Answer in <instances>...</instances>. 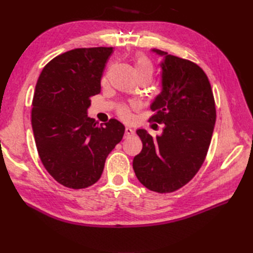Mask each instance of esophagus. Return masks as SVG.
<instances>
[{
  "mask_svg": "<svg viewBox=\"0 0 253 253\" xmlns=\"http://www.w3.org/2000/svg\"><path fill=\"white\" fill-rule=\"evenodd\" d=\"M133 133H135V131H133L130 127L125 128V137H130L133 135Z\"/></svg>",
  "mask_w": 253,
  "mask_h": 253,
  "instance_id": "esophagus-1",
  "label": "esophagus"
}]
</instances>
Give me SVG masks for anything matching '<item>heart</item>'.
Segmentation results:
<instances>
[{
	"mask_svg": "<svg viewBox=\"0 0 253 253\" xmlns=\"http://www.w3.org/2000/svg\"><path fill=\"white\" fill-rule=\"evenodd\" d=\"M135 71L137 75H140V74L152 75L153 73V67H152L151 62H150L149 58L144 54H142V53H139V54H137L135 57ZM116 112H117V115L124 121H128L131 117L130 106L127 104H122L118 106Z\"/></svg>",
	"mask_w": 253,
	"mask_h": 253,
	"instance_id": "1",
	"label": "heart"
}]
</instances>
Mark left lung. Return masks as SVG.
Wrapping results in <instances>:
<instances>
[{
  "instance_id": "8db88e82",
  "label": "left lung",
  "mask_w": 253,
  "mask_h": 253,
  "mask_svg": "<svg viewBox=\"0 0 253 253\" xmlns=\"http://www.w3.org/2000/svg\"><path fill=\"white\" fill-rule=\"evenodd\" d=\"M162 68V92L151 105L149 122L164 124L161 136L144 129L137 135L141 152L133 158L137 178L148 189L169 193L188 184L200 169L211 143L216 121L215 101L203 69L189 60L168 54Z\"/></svg>"
}]
</instances>
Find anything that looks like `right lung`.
<instances>
[{"mask_svg": "<svg viewBox=\"0 0 253 253\" xmlns=\"http://www.w3.org/2000/svg\"><path fill=\"white\" fill-rule=\"evenodd\" d=\"M112 52L99 46L63 53L46 64L36 84L31 125L38 153L47 173L72 189L100 179L106 157L125 132L114 118L98 125L87 116Z\"/></svg>", "mask_w": 253, "mask_h": 253, "instance_id": "1", "label": "right lung"}]
</instances>
